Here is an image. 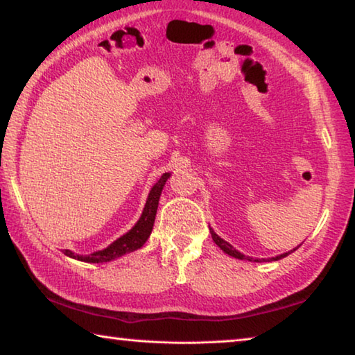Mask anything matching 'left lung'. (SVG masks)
Instances as JSON below:
<instances>
[{
    "label": "left lung",
    "mask_w": 355,
    "mask_h": 355,
    "mask_svg": "<svg viewBox=\"0 0 355 355\" xmlns=\"http://www.w3.org/2000/svg\"><path fill=\"white\" fill-rule=\"evenodd\" d=\"M209 232H211V236H213V241L219 245V248L225 252L227 255H230V257H235V258H238V260H249V261H252L250 260V257H245V255H243L241 252H238L235 248H233L232 244H228L227 241H224V239H222L220 236H218L214 233V230L213 228H209ZM297 249V248H296ZM296 249H293V250H296ZM293 250H290V252H285V254H282V255H279V257H274V258H271V261H275V260H282V258H285L286 255H290ZM255 261H258V260H255Z\"/></svg>",
    "instance_id": "obj_1"
}]
</instances>
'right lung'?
Wrapping results in <instances>:
<instances>
[{
  "instance_id": "right-lung-1",
  "label": "right lung",
  "mask_w": 355,
  "mask_h": 355,
  "mask_svg": "<svg viewBox=\"0 0 355 355\" xmlns=\"http://www.w3.org/2000/svg\"><path fill=\"white\" fill-rule=\"evenodd\" d=\"M169 177H171V173L166 172L161 175L158 182L153 184L152 191L148 192L146 207H144V211L141 214L139 220H137L135 227L131 228L130 232L125 233L123 236L117 238L116 241L107 245L106 249L94 252V254H91V255H78L67 249L64 250V254L70 258H75V260L86 261V263H106V261L116 260V258L128 254V252L141 249L142 245L146 244V241L150 236V233H152V230H153L155 216H156V209H158L161 191H163L167 178Z\"/></svg>"
}]
</instances>
